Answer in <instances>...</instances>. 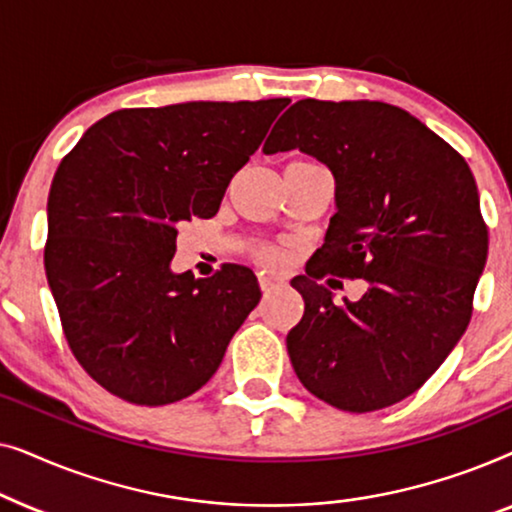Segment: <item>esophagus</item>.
Here are the masks:
<instances>
[{
	"label": "esophagus",
	"mask_w": 512,
	"mask_h": 512,
	"mask_svg": "<svg viewBox=\"0 0 512 512\" xmlns=\"http://www.w3.org/2000/svg\"><path fill=\"white\" fill-rule=\"evenodd\" d=\"M258 284H261V291H263V296H270V293H275L277 289H279V282L275 277H270V275H263V277H258Z\"/></svg>",
	"instance_id": "obj_1"
}]
</instances>
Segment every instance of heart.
I'll list each match as a JSON object with an SVG mask.
<instances>
[{
  "label": "heart",
  "instance_id": "heart-1",
  "mask_svg": "<svg viewBox=\"0 0 512 512\" xmlns=\"http://www.w3.org/2000/svg\"><path fill=\"white\" fill-rule=\"evenodd\" d=\"M282 249L279 247H261L258 249V258H261L263 263H268V265H277L279 261H282Z\"/></svg>",
  "mask_w": 512,
  "mask_h": 512
}]
</instances>
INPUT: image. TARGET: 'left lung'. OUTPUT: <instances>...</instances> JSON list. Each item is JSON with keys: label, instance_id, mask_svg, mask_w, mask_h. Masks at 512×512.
Returning a JSON list of instances; mask_svg holds the SVG:
<instances>
[{"label": "left lung", "instance_id": "8db88e82", "mask_svg": "<svg viewBox=\"0 0 512 512\" xmlns=\"http://www.w3.org/2000/svg\"><path fill=\"white\" fill-rule=\"evenodd\" d=\"M291 149L328 165L338 205L307 275L291 279L305 300L286 335L293 370L338 410L389 408L436 373L471 321L489 244L473 172L384 102H296L263 146ZM328 274L366 278L369 289L338 306L318 284Z\"/></svg>", "mask_w": 512, "mask_h": 512}]
</instances>
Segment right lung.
<instances>
[{
	"instance_id": "add662e5",
	"label": "right lung",
	"mask_w": 512,
	"mask_h": 512,
	"mask_svg": "<svg viewBox=\"0 0 512 512\" xmlns=\"http://www.w3.org/2000/svg\"><path fill=\"white\" fill-rule=\"evenodd\" d=\"M289 102L118 109L62 158L48 193L46 277L74 359L109 394L177 403L221 366L261 289L244 265L174 275L177 230L219 212Z\"/></svg>"
}]
</instances>
